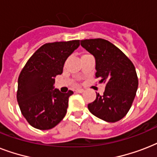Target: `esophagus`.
Here are the masks:
<instances>
[{
  "label": "esophagus",
  "mask_w": 157,
  "mask_h": 157,
  "mask_svg": "<svg viewBox=\"0 0 157 157\" xmlns=\"http://www.w3.org/2000/svg\"><path fill=\"white\" fill-rule=\"evenodd\" d=\"M76 92H77V93H83V92L85 90H84L83 89H80V88H79V89H76Z\"/></svg>",
  "instance_id": "esophagus-1"
}]
</instances>
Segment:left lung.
I'll return each instance as SVG.
<instances>
[{
    "label": "left lung",
    "instance_id": "8db88e82",
    "mask_svg": "<svg viewBox=\"0 0 157 157\" xmlns=\"http://www.w3.org/2000/svg\"><path fill=\"white\" fill-rule=\"evenodd\" d=\"M81 45L95 59L96 78L106 83L102 96L89 103V111L99 119L116 122L122 119L131 107L139 81L135 67L117 46L103 39L81 40Z\"/></svg>",
    "mask_w": 157,
    "mask_h": 157
}]
</instances>
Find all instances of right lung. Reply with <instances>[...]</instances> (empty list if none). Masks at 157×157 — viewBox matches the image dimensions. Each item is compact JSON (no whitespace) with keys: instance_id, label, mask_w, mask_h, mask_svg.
I'll return each mask as SVG.
<instances>
[{"instance_id":"add662e5","label":"right lung","mask_w":157,"mask_h":157,"mask_svg":"<svg viewBox=\"0 0 157 157\" xmlns=\"http://www.w3.org/2000/svg\"><path fill=\"white\" fill-rule=\"evenodd\" d=\"M79 45V40L45 44L21 71L17 100L24 118L36 129H52L65 117L73 92L62 93L54 89V81L56 76L63 73L67 59Z\"/></svg>"}]
</instances>
